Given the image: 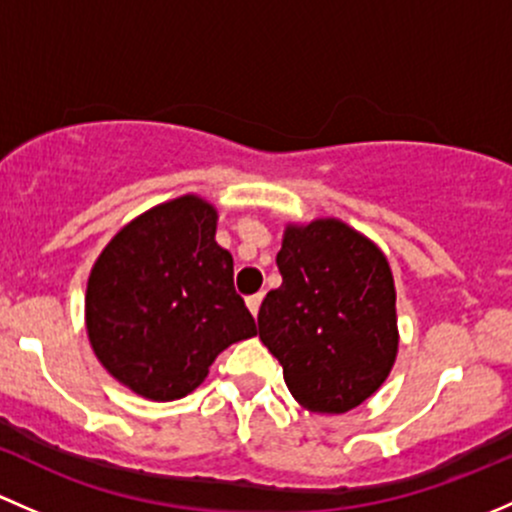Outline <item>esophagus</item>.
<instances>
[{
    "label": "esophagus",
    "instance_id": "esophagus-1",
    "mask_svg": "<svg viewBox=\"0 0 512 512\" xmlns=\"http://www.w3.org/2000/svg\"><path fill=\"white\" fill-rule=\"evenodd\" d=\"M261 300H263V293L249 295V298H246V305H249V310L254 313V318L258 315V308H261Z\"/></svg>",
    "mask_w": 512,
    "mask_h": 512
}]
</instances>
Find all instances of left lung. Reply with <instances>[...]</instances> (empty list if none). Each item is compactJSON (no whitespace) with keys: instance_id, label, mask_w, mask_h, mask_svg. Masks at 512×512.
<instances>
[{"instance_id":"1","label":"left lung","mask_w":512,"mask_h":512,"mask_svg":"<svg viewBox=\"0 0 512 512\" xmlns=\"http://www.w3.org/2000/svg\"><path fill=\"white\" fill-rule=\"evenodd\" d=\"M283 283L258 310V337L308 412L345 414L397 360V291L372 239L328 217L288 224L276 256Z\"/></svg>"}]
</instances>
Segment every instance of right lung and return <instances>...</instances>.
Segmentation results:
<instances>
[{
	"instance_id": "obj_1",
	"label": "right lung",
	"mask_w": 512,
	"mask_h": 512,
	"mask_svg": "<svg viewBox=\"0 0 512 512\" xmlns=\"http://www.w3.org/2000/svg\"><path fill=\"white\" fill-rule=\"evenodd\" d=\"M217 207L170 199L123 226L96 258L86 330L100 365L152 402L187 397L219 352L256 335L234 288V258L214 241Z\"/></svg>"
}]
</instances>
